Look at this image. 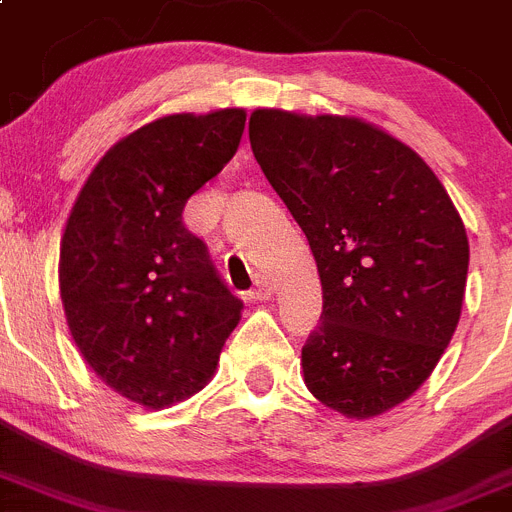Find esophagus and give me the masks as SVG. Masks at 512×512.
<instances>
[{
    "label": "esophagus",
    "instance_id": "34e87169",
    "mask_svg": "<svg viewBox=\"0 0 512 512\" xmlns=\"http://www.w3.org/2000/svg\"><path fill=\"white\" fill-rule=\"evenodd\" d=\"M270 296H273V283H270V278H265V275H257L255 288L250 291V299L252 301H268Z\"/></svg>",
    "mask_w": 512,
    "mask_h": 512
}]
</instances>
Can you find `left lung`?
Returning <instances> with one entry per match:
<instances>
[{"label":"left lung","mask_w":512,"mask_h":512,"mask_svg":"<svg viewBox=\"0 0 512 512\" xmlns=\"http://www.w3.org/2000/svg\"><path fill=\"white\" fill-rule=\"evenodd\" d=\"M250 144L309 239L322 322L301 348L306 389L371 420L420 389L461 317L464 221L425 159L353 115L257 108Z\"/></svg>","instance_id":"obj_1"}]
</instances>
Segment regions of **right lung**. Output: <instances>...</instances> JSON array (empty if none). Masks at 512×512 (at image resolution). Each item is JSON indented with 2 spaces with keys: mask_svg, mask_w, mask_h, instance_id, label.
Returning a JSON list of instances; mask_svg holds the SVG:
<instances>
[{
  "mask_svg": "<svg viewBox=\"0 0 512 512\" xmlns=\"http://www.w3.org/2000/svg\"><path fill=\"white\" fill-rule=\"evenodd\" d=\"M244 121L224 108L136 128L102 154L66 219L59 288L74 345L146 410L198 394L242 319L182 208L234 157Z\"/></svg>",
  "mask_w": 512,
  "mask_h": 512,
  "instance_id": "1",
  "label": "right lung"
}]
</instances>
